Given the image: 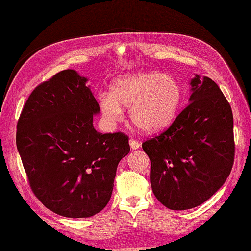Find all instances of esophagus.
Returning <instances> with one entry per match:
<instances>
[{
  "instance_id": "obj_1",
  "label": "esophagus",
  "mask_w": 251,
  "mask_h": 251,
  "mask_svg": "<svg viewBox=\"0 0 251 251\" xmlns=\"http://www.w3.org/2000/svg\"><path fill=\"white\" fill-rule=\"evenodd\" d=\"M129 146H130V148L131 149H138L140 147V142L139 141H137L136 139H129Z\"/></svg>"
}]
</instances>
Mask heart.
<instances>
[{
	"instance_id": "heart-1",
	"label": "heart",
	"mask_w": 251,
	"mask_h": 251,
	"mask_svg": "<svg viewBox=\"0 0 251 251\" xmlns=\"http://www.w3.org/2000/svg\"><path fill=\"white\" fill-rule=\"evenodd\" d=\"M182 100L179 83L157 71L116 78L110 95H101V113L111 123L123 119V108H129L131 123L146 134H155L175 120Z\"/></svg>"
}]
</instances>
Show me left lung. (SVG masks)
Returning <instances> with one entry per match:
<instances>
[{"mask_svg": "<svg viewBox=\"0 0 251 251\" xmlns=\"http://www.w3.org/2000/svg\"><path fill=\"white\" fill-rule=\"evenodd\" d=\"M189 103L166 130L147 139L152 191L172 210L209 200L230 175L235 143L230 103L211 78L191 79Z\"/></svg>", "mask_w": 251, "mask_h": 251, "instance_id": "obj_1", "label": "left lung"}]
</instances>
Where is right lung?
<instances>
[{
  "label": "right lung",
  "mask_w": 251,
  "mask_h": 251,
  "mask_svg": "<svg viewBox=\"0 0 251 251\" xmlns=\"http://www.w3.org/2000/svg\"><path fill=\"white\" fill-rule=\"evenodd\" d=\"M87 78L63 70L29 96L16 145L30 188L55 214L87 218L108 204L116 168L130 151L128 137L94 128L100 108Z\"/></svg>",
  "instance_id": "add662e5"
}]
</instances>
